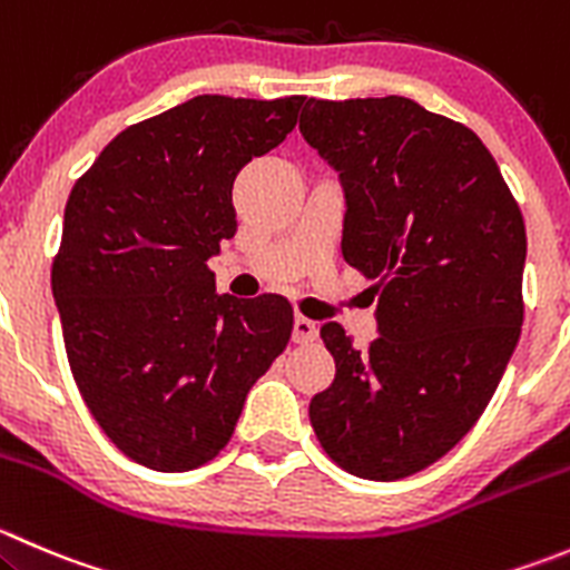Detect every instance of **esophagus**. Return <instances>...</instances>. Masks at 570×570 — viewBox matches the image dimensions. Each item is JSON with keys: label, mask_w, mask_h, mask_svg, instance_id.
<instances>
[{"label": "esophagus", "mask_w": 570, "mask_h": 570, "mask_svg": "<svg viewBox=\"0 0 570 570\" xmlns=\"http://www.w3.org/2000/svg\"><path fill=\"white\" fill-rule=\"evenodd\" d=\"M317 323H314V320H308V317H301V314H297L295 317V331H292V336H295V342H301V345H308V342H314L317 340Z\"/></svg>", "instance_id": "34e87169"}]
</instances>
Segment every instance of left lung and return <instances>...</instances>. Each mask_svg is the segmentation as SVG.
<instances>
[{
	"instance_id": "1",
	"label": "left lung",
	"mask_w": 570,
	"mask_h": 570,
	"mask_svg": "<svg viewBox=\"0 0 570 570\" xmlns=\"http://www.w3.org/2000/svg\"><path fill=\"white\" fill-rule=\"evenodd\" d=\"M301 132L345 189L342 258L379 292V336L308 403L325 454L395 482L449 454L488 409L523 323L527 228L471 127L406 97L308 99Z\"/></svg>"
}]
</instances>
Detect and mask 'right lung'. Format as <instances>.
Instances as JSON below:
<instances>
[{"label":"right lung","mask_w":570,"mask_h":570,"mask_svg":"<svg viewBox=\"0 0 570 570\" xmlns=\"http://www.w3.org/2000/svg\"><path fill=\"white\" fill-rule=\"evenodd\" d=\"M303 102L203 94L125 127L71 189L52 262L66 356L138 465L212 462L289 342V301L217 295L208 258L236 234L239 169L284 141Z\"/></svg>","instance_id":"add662e5"}]
</instances>
